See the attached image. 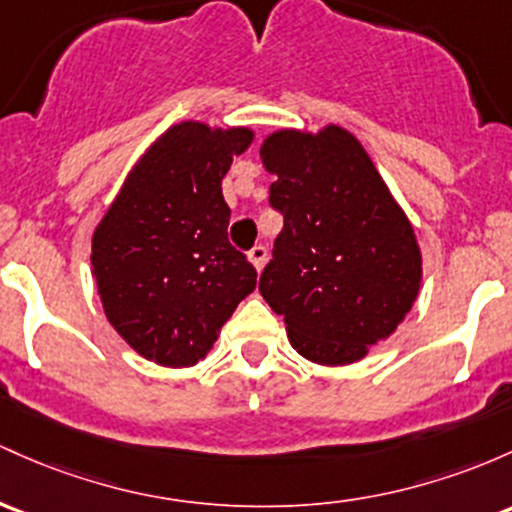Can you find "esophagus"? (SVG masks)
I'll list each match as a JSON object with an SVG mask.
<instances>
[{
  "instance_id": "34e87169",
  "label": "esophagus",
  "mask_w": 512,
  "mask_h": 512,
  "mask_svg": "<svg viewBox=\"0 0 512 512\" xmlns=\"http://www.w3.org/2000/svg\"><path fill=\"white\" fill-rule=\"evenodd\" d=\"M247 260L252 262V267H255L257 272H262V267H265L267 262V250L262 245H255L250 252H247Z\"/></svg>"
}]
</instances>
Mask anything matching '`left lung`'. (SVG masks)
<instances>
[{
  "label": "left lung",
  "instance_id": "1",
  "mask_svg": "<svg viewBox=\"0 0 512 512\" xmlns=\"http://www.w3.org/2000/svg\"><path fill=\"white\" fill-rule=\"evenodd\" d=\"M284 216L260 294L284 318L308 362L345 367L396 333L423 282V255L406 211L355 133L279 128L260 148Z\"/></svg>",
  "mask_w": 512,
  "mask_h": 512
}]
</instances>
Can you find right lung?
I'll return each instance as SVG.
<instances>
[{"label": "right lung", "instance_id": "obj_1", "mask_svg": "<svg viewBox=\"0 0 512 512\" xmlns=\"http://www.w3.org/2000/svg\"><path fill=\"white\" fill-rule=\"evenodd\" d=\"M247 126L179 121L138 157L92 233L106 320L140 357L192 367L257 284L228 243L221 179L250 148Z\"/></svg>", "mask_w": 512, "mask_h": 512}]
</instances>
